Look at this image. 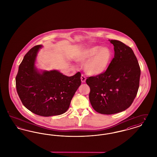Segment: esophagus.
I'll return each mask as SVG.
<instances>
[{"label":"esophagus","mask_w":157,"mask_h":157,"mask_svg":"<svg viewBox=\"0 0 157 157\" xmlns=\"http://www.w3.org/2000/svg\"><path fill=\"white\" fill-rule=\"evenodd\" d=\"M81 81L82 82H85L86 81V77L83 75H81Z\"/></svg>","instance_id":"34e87169"}]
</instances>
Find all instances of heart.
<instances>
[{
  "instance_id": "obj_1",
  "label": "heart",
  "mask_w": 157,
  "mask_h": 157,
  "mask_svg": "<svg viewBox=\"0 0 157 157\" xmlns=\"http://www.w3.org/2000/svg\"><path fill=\"white\" fill-rule=\"evenodd\" d=\"M112 58V53L108 48L93 46L80 53L78 60L85 65V71L90 75L103 73L108 67Z\"/></svg>"
}]
</instances>
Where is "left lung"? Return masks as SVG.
Returning <instances> with one entry per match:
<instances>
[{
    "mask_svg": "<svg viewBox=\"0 0 157 157\" xmlns=\"http://www.w3.org/2000/svg\"><path fill=\"white\" fill-rule=\"evenodd\" d=\"M109 41L114 46L115 53L107 69L86 80L92 108L105 115L124 111L131 105L138 90L141 75L132 49L119 40Z\"/></svg>",
    "mask_w": 157,
    "mask_h": 157,
    "instance_id": "obj_1",
    "label": "left lung"
}]
</instances>
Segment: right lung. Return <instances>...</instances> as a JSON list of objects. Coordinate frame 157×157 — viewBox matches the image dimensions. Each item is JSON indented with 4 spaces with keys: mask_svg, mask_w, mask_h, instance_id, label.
<instances>
[{
    "mask_svg": "<svg viewBox=\"0 0 157 157\" xmlns=\"http://www.w3.org/2000/svg\"><path fill=\"white\" fill-rule=\"evenodd\" d=\"M36 45L26 53L16 76V88L23 105L42 117L59 115L68 109L75 92L81 84L78 72L67 76L58 71L37 72L35 67Z\"/></svg>",
    "mask_w": 157,
    "mask_h": 157,
    "instance_id": "obj_1",
    "label": "right lung"
}]
</instances>
